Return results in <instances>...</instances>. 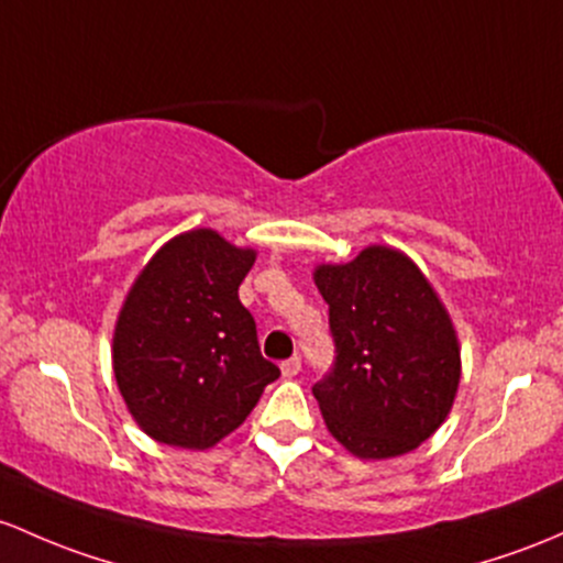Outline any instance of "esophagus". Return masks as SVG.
Segmentation results:
<instances>
[{"label": "esophagus", "instance_id": "1", "mask_svg": "<svg viewBox=\"0 0 563 563\" xmlns=\"http://www.w3.org/2000/svg\"><path fill=\"white\" fill-rule=\"evenodd\" d=\"M280 369H283V375H286V377H294V375H297V372L301 369V358H299V356L286 358V361H283V364H280Z\"/></svg>", "mask_w": 563, "mask_h": 563}]
</instances>
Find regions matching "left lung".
Returning <instances> with one entry per match:
<instances>
[{
    "label": "left lung",
    "mask_w": 563,
    "mask_h": 563,
    "mask_svg": "<svg viewBox=\"0 0 563 563\" xmlns=\"http://www.w3.org/2000/svg\"><path fill=\"white\" fill-rule=\"evenodd\" d=\"M334 361L312 386L329 431L361 459H390L429 440L451 412L461 377L445 307L416 264L366 247L318 266Z\"/></svg>",
    "instance_id": "8db88e82"
}]
</instances>
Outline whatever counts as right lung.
<instances>
[{"label":"right lung","mask_w":563,"mask_h":563,"mask_svg":"<svg viewBox=\"0 0 563 563\" xmlns=\"http://www.w3.org/2000/svg\"><path fill=\"white\" fill-rule=\"evenodd\" d=\"M253 262V251L197 229L167 242L129 291L112 366L134 421L153 440L216 445L280 377L236 294Z\"/></svg>","instance_id":"add662e5"}]
</instances>
